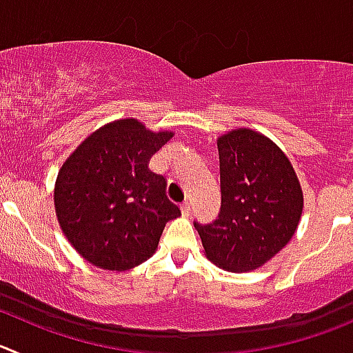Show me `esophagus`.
<instances>
[{"label":"esophagus","mask_w":353,"mask_h":353,"mask_svg":"<svg viewBox=\"0 0 353 353\" xmlns=\"http://www.w3.org/2000/svg\"><path fill=\"white\" fill-rule=\"evenodd\" d=\"M181 214H183L184 217L190 216V214H192V203H190V202L181 203Z\"/></svg>","instance_id":"esophagus-1"}]
</instances>
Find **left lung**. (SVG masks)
Wrapping results in <instances>:
<instances>
[{
    "label": "left lung",
    "mask_w": 353,
    "mask_h": 353,
    "mask_svg": "<svg viewBox=\"0 0 353 353\" xmlns=\"http://www.w3.org/2000/svg\"><path fill=\"white\" fill-rule=\"evenodd\" d=\"M221 210L199 225L209 261L226 272H252L282 251L303 212V192L284 151L272 139L235 128L217 137Z\"/></svg>",
    "instance_id": "8db88e82"
}]
</instances>
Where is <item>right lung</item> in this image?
Returning <instances> with one entry per match:
<instances>
[{"instance_id": "obj_1", "label": "right lung", "mask_w": 353, "mask_h": 353, "mask_svg": "<svg viewBox=\"0 0 353 353\" xmlns=\"http://www.w3.org/2000/svg\"><path fill=\"white\" fill-rule=\"evenodd\" d=\"M172 137L174 132L123 118L92 132L62 163L55 214L81 258L125 272L154 254L161 232L181 210L167 199L165 177L148 165Z\"/></svg>"}]
</instances>
